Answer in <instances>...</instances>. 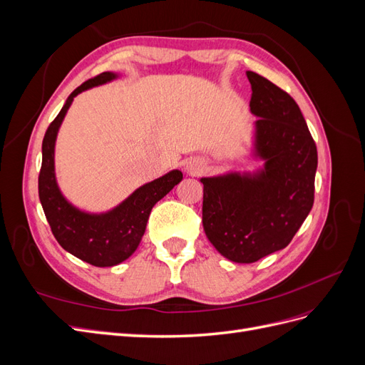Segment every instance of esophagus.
I'll list each match as a JSON object with an SVG mask.
<instances>
[{
    "mask_svg": "<svg viewBox=\"0 0 365 365\" xmlns=\"http://www.w3.org/2000/svg\"><path fill=\"white\" fill-rule=\"evenodd\" d=\"M187 170H189L192 175L200 173V172L202 170V164H201V163H197V161L189 163V164H187Z\"/></svg>",
    "mask_w": 365,
    "mask_h": 365,
    "instance_id": "esophagus-1",
    "label": "esophagus"
}]
</instances>
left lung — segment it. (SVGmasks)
<instances>
[{
    "label": "left lung",
    "mask_w": 365,
    "mask_h": 365,
    "mask_svg": "<svg viewBox=\"0 0 365 365\" xmlns=\"http://www.w3.org/2000/svg\"><path fill=\"white\" fill-rule=\"evenodd\" d=\"M256 150L264 169L254 176L202 178V225L228 260L252 263L289 245L314 205L317 146L294 98L247 71Z\"/></svg>",
    "instance_id": "1"
}]
</instances>
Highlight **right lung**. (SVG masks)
Listing matches in <instances>:
<instances>
[{"label":"right lung","mask_w":365,"mask_h":365,"mask_svg":"<svg viewBox=\"0 0 365 365\" xmlns=\"http://www.w3.org/2000/svg\"><path fill=\"white\" fill-rule=\"evenodd\" d=\"M115 74L102 73L88 79L68 96L42 140V165L38 178L39 200L59 245L73 256L94 267H114L134 252L145 235L152 207L182 180L180 170L141 185L126 201L105 215H88L74 208L61 195L54 178V141L73 98L88 90L113 81Z\"/></svg>","instance_id":"right-lung-1"}]
</instances>
